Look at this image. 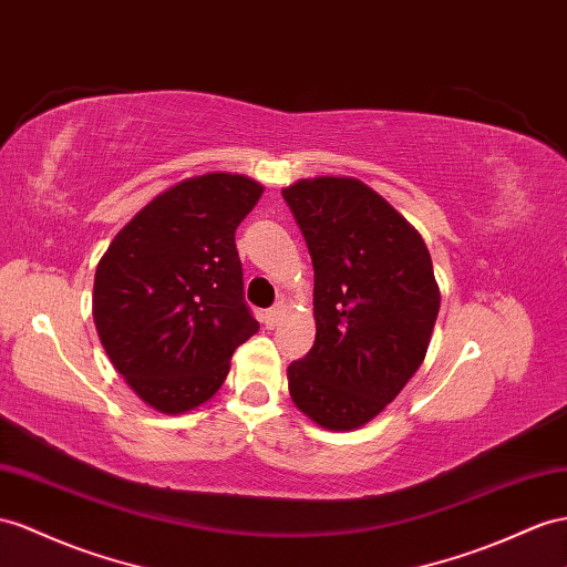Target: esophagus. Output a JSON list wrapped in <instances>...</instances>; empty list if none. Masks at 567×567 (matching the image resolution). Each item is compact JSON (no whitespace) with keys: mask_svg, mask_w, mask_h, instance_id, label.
<instances>
[{"mask_svg":"<svg viewBox=\"0 0 567 567\" xmlns=\"http://www.w3.org/2000/svg\"><path fill=\"white\" fill-rule=\"evenodd\" d=\"M282 316H285V303L278 301L272 309L266 311V326H268V328H275V326H278V323L282 321Z\"/></svg>","mask_w":567,"mask_h":567,"instance_id":"34e87169","label":"esophagus"}]
</instances>
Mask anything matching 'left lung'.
Wrapping results in <instances>:
<instances>
[{
	"instance_id": "left-lung-1",
	"label": "left lung",
	"mask_w": 567,
	"mask_h": 567,
	"mask_svg": "<svg viewBox=\"0 0 567 567\" xmlns=\"http://www.w3.org/2000/svg\"><path fill=\"white\" fill-rule=\"evenodd\" d=\"M282 198L313 264L316 342L287 367L289 395L316 424L364 426L422 367L441 309L419 231L367 184L301 179Z\"/></svg>"
}]
</instances>
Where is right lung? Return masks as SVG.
<instances>
[{"mask_svg": "<svg viewBox=\"0 0 567 567\" xmlns=\"http://www.w3.org/2000/svg\"><path fill=\"white\" fill-rule=\"evenodd\" d=\"M264 186L203 174L159 194L100 258L93 318L110 361L151 408L210 400L229 359L258 330L244 301L235 231Z\"/></svg>", "mask_w": 567, "mask_h": 567, "instance_id": "obj_1", "label": "right lung"}]
</instances>
